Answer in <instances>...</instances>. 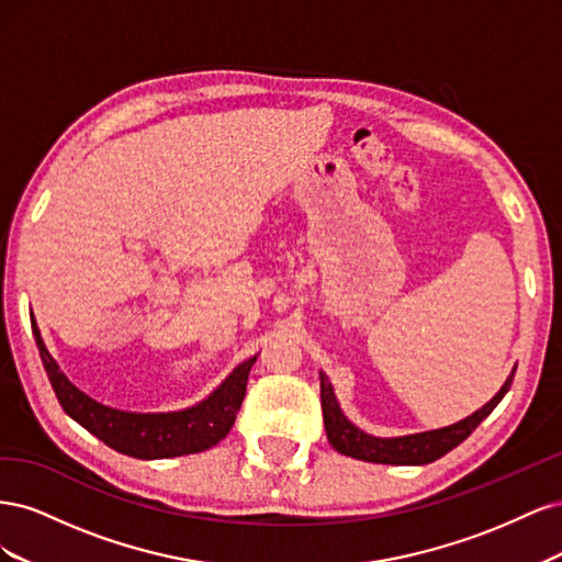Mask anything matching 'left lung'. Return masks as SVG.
Wrapping results in <instances>:
<instances>
[{"mask_svg": "<svg viewBox=\"0 0 562 562\" xmlns=\"http://www.w3.org/2000/svg\"><path fill=\"white\" fill-rule=\"evenodd\" d=\"M516 370L508 375L499 394L485 403L481 411H475L471 417L452 424L446 429L436 431H424L413 436H401V438H375L370 434H363L356 429L353 424L342 415L337 405V398L333 394V386L328 378L321 372V411H323V424H326L328 443L347 457L363 459V462H375V464H429L436 462L443 454H448L452 448H457L462 440H467L473 429L495 411L499 401L506 396V391L512 389Z\"/></svg>", "mask_w": 562, "mask_h": 562, "instance_id": "obj_1", "label": "left lung"}]
</instances>
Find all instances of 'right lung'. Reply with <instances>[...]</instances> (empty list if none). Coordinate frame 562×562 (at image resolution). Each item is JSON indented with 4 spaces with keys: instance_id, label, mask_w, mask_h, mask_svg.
<instances>
[{
    "instance_id": "right-lung-1",
    "label": "right lung",
    "mask_w": 562,
    "mask_h": 562,
    "mask_svg": "<svg viewBox=\"0 0 562 562\" xmlns=\"http://www.w3.org/2000/svg\"><path fill=\"white\" fill-rule=\"evenodd\" d=\"M32 333L42 356L44 370L50 386H54L63 411L79 422L83 429L91 431L95 438L103 440L112 450L135 457V459H166L180 454L203 452L223 440L234 427L236 413L246 396L248 372L258 356L244 361L232 375L215 389L213 394L194 407H187L180 413H161V415H140L114 411L103 403H95L87 394L67 380L58 363L50 359L44 347V339L35 318H32Z\"/></svg>"
}]
</instances>
